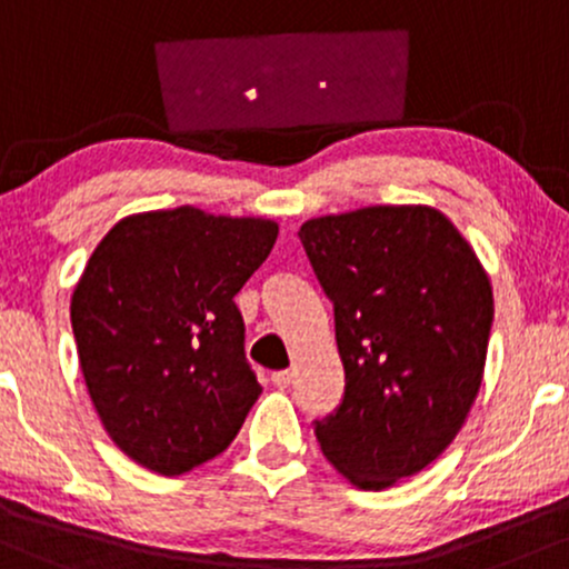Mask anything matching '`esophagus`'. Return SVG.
Segmentation results:
<instances>
[{"label":"esophagus","instance_id":"1","mask_svg":"<svg viewBox=\"0 0 569 569\" xmlns=\"http://www.w3.org/2000/svg\"><path fill=\"white\" fill-rule=\"evenodd\" d=\"M292 370H277V373H271V381H273V387H279V389H287L292 385Z\"/></svg>","mask_w":569,"mask_h":569}]
</instances>
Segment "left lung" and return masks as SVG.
Segmentation results:
<instances>
[{
	"label": "left lung",
	"instance_id": "8db88e82",
	"mask_svg": "<svg viewBox=\"0 0 569 569\" xmlns=\"http://www.w3.org/2000/svg\"><path fill=\"white\" fill-rule=\"evenodd\" d=\"M301 244L333 301L343 400L315 422L355 487L381 491L457 438L487 362L491 284L432 207H366L306 220Z\"/></svg>",
	"mask_w": 569,
	"mask_h": 569
}]
</instances>
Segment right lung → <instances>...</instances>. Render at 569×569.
<instances>
[{"instance_id":"obj_1","label":"right lung","mask_w":569,"mask_h":569,"mask_svg":"<svg viewBox=\"0 0 569 569\" xmlns=\"http://www.w3.org/2000/svg\"><path fill=\"white\" fill-rule=\"evenodd\" d=\"M279 226L196 207L123 217L72 292V330L101 425L123 455L182 476L231 446L263 392L233 296Z\"/></svg>"}]
</instances>
